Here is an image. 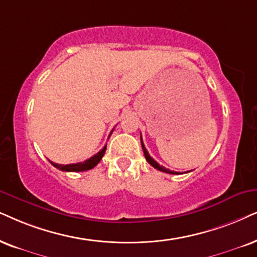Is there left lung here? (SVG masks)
<instances>
[{"mask_svg":"<svg viewBox=\"0 0 257 257\" xmlns=\"http://www.w3.org/2000/svg\"><path fill=\"white\" fill-rule=\"evenodd\" d=\"M141 146H142V149H144V153H145L146 160L148 161V164H149V165H152L153 167H154V168H157V170H159V171H161V172H165V173H168V174H180V173H178V172L170 171V170H167V168H165L164 166H160V165H159L158 162L155 161L154 159H153V158L151 157V155H149V153L147 152V149H146L145 145H144V141H142V136H141Z\"/></svg>","mask_w":257,"mask_h":257,"instance_id":"1","label":"left lung"}]
</instances>
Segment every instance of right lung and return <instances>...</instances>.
I'll return each instance as SVG.
<instances>
[{
	"instance_id": "right-lung-1",
	"label": "right lung",
	"mask_w": 257,
	"mask_h": 257,
	"mask_svg": "<svg viewBox=\"0 0 257 257\" xmlns=\"http://www.w3.org/2000/svg\"><path fill=\"white\" fill-rule=\"evenodd\" d=\"M113 131V129H112ZM112 134V132L110 133V135ZM109 135V136H110ZM105 149H106V146L102 148V151H99L97 154L93 155V157H91L90 159H87V160L83 161V162H77V164H70V165H59V164H54V162L50 161L52 165H53L54 167L58 168V170L60 171H64V172H83V171H89L91 168H93L96 166L98 162L102 160L103 155H104L105 153Z\"/></svg>"
}]
</instances>
